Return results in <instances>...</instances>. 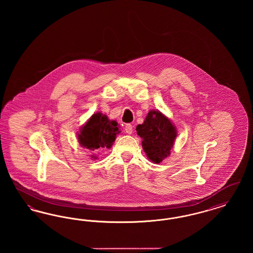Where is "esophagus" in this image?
<instances>
[{
  "label": "esophagus",
  "mask_w": 253,
  "mask_h": 253,
  "mask_svg": "<svg viewBox=\"0 0 253 253\" xmlns=\"http://www.w3.org/2000/svg\"><path fill=\"white\" fill-rule=\"evenodd\" d=\"M125 132H127L128 134H131L132 132V124H126L125 125Z\"/></svg>",
  "instance_id": "34e87169"
}]
</instances>
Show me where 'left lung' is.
<instances>
[{"mask_svg": "<svg viewBox=\"0 0 253 253\" xmlns=\"http://www.w3.org/2000/svg\"><path fill=\"white\" fill-rule=\"evenodd\" d=\"M136 132L142 138V148L151 161L157 164L169 156L176 130L159 111H150L144 122L136 126Z\"/></svg>", "mask_w": 253, "mask_h": 253, "instance_id": "8db88e82", "label": "left lung"}]
</instances>
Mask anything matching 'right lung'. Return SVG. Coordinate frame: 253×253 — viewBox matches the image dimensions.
Returning a JSON list of instances; mask_svg holds the SVG:
<instances>
[{
  "mask_svg": "<svg viewBox=\"0 0 253 253\" xmlns=\"http://www.w3.org/2000/svg\"><path fill=\"white\" fill-rule=\"evenodd\" d=\"M119 132L121 131L117 121H110L105 115L96 113L81 129L78 138L80 144L91 151L101 148L110 149Z\"/></svg>",
  "mask_w": 253,
  "mask_h": 253,
  "instance_id": "add662e5",
  "label": "right lung"
}]
</instances>
